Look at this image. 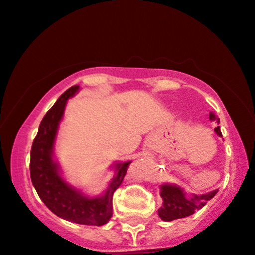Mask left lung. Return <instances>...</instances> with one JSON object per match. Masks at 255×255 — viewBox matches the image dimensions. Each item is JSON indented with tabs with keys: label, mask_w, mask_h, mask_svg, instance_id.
I'll return each mask as SVG.
<instances>
[{
	"label": "left lung",
	"mask_w": 255,
	"mask_h": 255,
	"mask_svg": "<svg viewBox=\"0 0 255 255\" xmlns=\"http://www.w3.org/2000/svg\"><path fill=\"white\" fill-rule=\"evenodd\" d=\"M209 119L211 121H216L220 123V120L215 116L214 112L209 114ZM215 133L219 136H222L221 130H220V126L215 127ZM219 189L211 191L205 194H187L183 188L178 186V184H171V183H163L160 186V195L162 198V205L157 210L159 216L163 221H172L176 219L187 218L191 216L197 210L202 209L206 204V202L213 199L215 197Z\"/></svg>",
	"instance_id": "1"
}]
</instances>
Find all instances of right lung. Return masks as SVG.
<instances>
[{"instance_id":"obj_1","label":"right lung","mask_w":255,"mask_h":255,"mask_svg":"<svg viewBox=\"0 0 255 255\" xmlns=\"http://www.w3.org/2000/svg\"><path fill=\"white\" fill-rule=\"evenodd\" d=\"M78 90V85L66 90L40 123L30 151V177L40 199L58 218L80 225L103 226L111 219L112 195L122 183L132 161L112 163L115 175L105 192L96 197L84 194L63 178L53 150L67 101Z\"/></svg>"}]
</instances>
